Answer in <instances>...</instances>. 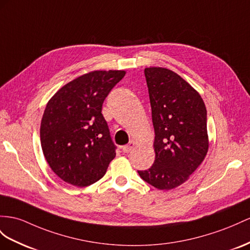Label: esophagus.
<instances>
[{"label":"esophagus","instance_id":"obj_1","mask_svg":"<svg viewBox=\"0 0 250 250\" xmlns=\"http://www.w3.org/2000/svg\"><path fill=\"white\" fill-rule=\"evenodd\" d=\"M135 145H136L135 142H130L127 145L124 146H123L124 153H129V152H131L134 148H135Z\"/></svg>","mask_w":250,"mask_h":250}]
</instances>
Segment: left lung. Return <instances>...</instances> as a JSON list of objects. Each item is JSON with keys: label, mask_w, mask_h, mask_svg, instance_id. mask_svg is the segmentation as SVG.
Returning a JSON list of instances; mask_svg holds the SVG:
<instances>
[{"label": "left lung", "mask_w": 250, "mask_h": 250, "mask_svg": "<svg viewBox=\"0 0 250 250\" xmlns=\"http://www.w3.org/2000/svg\"><path fill=\"white\" fill-rule=\"evenodd\" d=\"M152 108L155 161L138 174L159 190L186 182L207 155V111L196 89L165 67L145 68Z\"/></svg>", "instance_id": "obj_1"}]
</instances>
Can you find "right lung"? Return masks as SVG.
Returning <instances> with one entry per match:
<instances>
[{
	"mask_svg": "<svg viewBox=\"0 0 250 250\" xmlns=\"http://www.w3.org/2000/svg\"><path fill=\"white\" fill-rule=\"evenodd\" d=\"M125 75V70H93L66 83L47 102L40 126L42 151L65 183L86 187L98 182L116 156L101 110Z\"/></svg>",
	"mask_w": 250,
	"mask_h": 250,
	"instance_id": "add662e5",
	"label": "right lung"
}]
</instances>
